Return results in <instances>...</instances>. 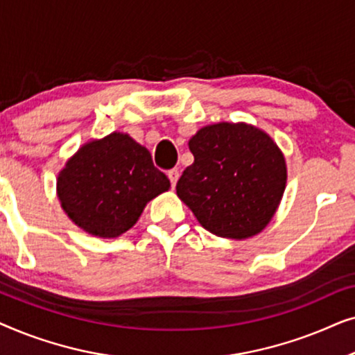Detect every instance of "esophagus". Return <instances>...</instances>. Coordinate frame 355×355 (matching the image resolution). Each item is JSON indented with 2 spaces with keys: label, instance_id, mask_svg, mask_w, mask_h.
Returning a JSON list of instances; mask_svg holds the SVG:
<instances>
[{
  "label": "esophagus",
  "instance_id": "34e87169",
  "mask_svg": "<svg viewBox=\"0 0 355 355\" xmlns=\"http://www.w3.org/2000/svg\"><path fill=\"white\" fill-rule=\"evenodd\" d=\"M168 178H169V182H171L173 187H176V182L179 179V171L178 169H171V171H168Z\"/></svg>",
  "mask_w": 355,
  "mask_h": 355
}]
</instances>
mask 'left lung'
Masks as SVG:
<instances>
[{
    "label": "left lung",
    "mask_w": 355,
    "mask_h": 355,
    "mask_svg": "<svg viewBox=\"0 0 355 355\" xmlns=\"http://www.w3.org/2000/svg\"><path fill=\"white\" fill-rule=\"evenodd\" d=\"M193 163L178 181V197L211 234L247 239L266 227L286 189L284 155L255 125L218 123L189 140Z\"/></svg>",
    "instance_id": "8db88e82"
}]
</instances>
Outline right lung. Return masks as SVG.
I'll return each mask as SVG.
<instances>
[{
  "instance_id": "add662e5",
  "label": "right lung",
  "mask_w": 355,
  "mask_h": 355,
  "mask_svg": "<svg viewBox=\"0 0 355 355\" xmlns=\"http://www.w3.org/2000/svg\"><path fill=\"white\" fill-rule=\"evenodd\" d=\"M169 187L148 150L123 132L82 145L56 182L58 198L72 223L103 239L129 231L145 205Z\"/></svg>"
}]
</instances>
